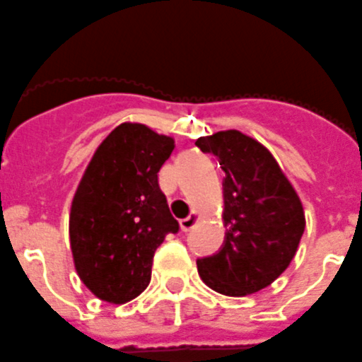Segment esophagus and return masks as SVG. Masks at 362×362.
<instances>
[{"label": "esophagus", "mask_w": 362, "mask_h": 362, "mask_svg": "<svg viewBox=\"0 0 362 362\" xmlns=\"http://www.w3.org/2000/svg\"><path fill=\"white\" fill-rule=\"evenodd\" d=\"M198 219H200V218H198V216L194 214V212H192V214H189L187 218L182 219V221H180V228L184 232L192 230V228H194V225H197V223H198Z\"/></svg>", "instance_id": "1"}]
</instances>
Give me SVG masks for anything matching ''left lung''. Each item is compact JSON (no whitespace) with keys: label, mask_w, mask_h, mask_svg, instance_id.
I'll use <instances>...</instances> for the list:
<instances>
[{"label":"left lung","mask_w":362,"mask_h":362,"mask_svg":"<svg viewBox=\"0 0 362 362\" xmlns=\"http://www.w3.org/2000/svg\"><path fill=\"white\" fill-rule=\"evenodd\" d=\"M197 146L214 153L221 165L225 241L198 259L209 288L245 296L279 279L295 257L305 228L302 202L273 155L238 130L200 137Z\"/></svg>","instance_id":"1"}]
</instances>
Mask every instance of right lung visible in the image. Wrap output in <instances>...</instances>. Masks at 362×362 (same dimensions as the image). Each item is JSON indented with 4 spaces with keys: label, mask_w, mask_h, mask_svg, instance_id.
<instances>
[{
    "label": "right lung",
    "mask_w": 362,
    "mask_h": 362,
    "mask_svg": "<svg viewBox=\"0 0 362 362\" xmlns=\"http://www.w3.org/2000/svg\"><path fill=\"white\" fill-rule=\"evenodd\" d=\"M175 141L123 123L100 144L73 198L69 238L74 268L100 300L124 303L151 279L155 250L177 234L158 171Z\"/></svg>",
    "instance_id": "1"
}]
</instances>
